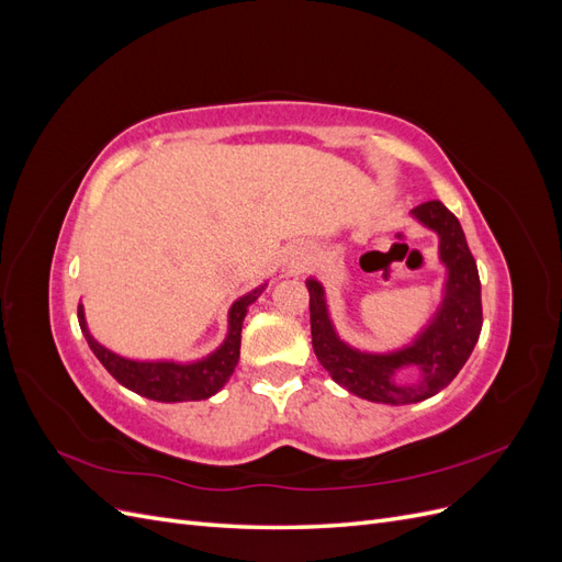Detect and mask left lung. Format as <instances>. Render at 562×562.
<instances>
[{
	"instance_id": "left-lung-1",
	"label": "left lung",
	"mask_w": 562,
	"mask_h": 562,
	"mask_svg": "<svg viewBox=\"0 0 562 562\" xmlns=\"http://www.w3.org/2000/svg\"><path fill=\"white\" fill-rule=\"evenodd\" d=\"M413 215L438 232L440 260L448 267L443 307L413 347L384 356L361 353L347 347L330 326L321 283L314 279L307 281L312 347L318 363L330 372L339 386L372 403L405 405L443 391L464 368L483 328L479 267L467 246L459 220L440 201L419 203L413 209ZM401 367H417L423 375L420 382L396 385L393 372Z\"/></svg>"
}]
</instances>
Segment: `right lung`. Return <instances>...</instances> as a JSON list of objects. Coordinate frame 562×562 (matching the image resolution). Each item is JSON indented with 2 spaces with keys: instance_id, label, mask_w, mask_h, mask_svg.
Listing matches in <instances>:
<instances>
[{
  "instance_id": "add662e5",
  "label": "right lung",
  "mask_w": 562,
  "mask_h": 562,
  "mask_svg": "<svg viewBox=\"0 0 562 562\" xmlns=\"http://www.w3.org/2000/svg\"><path fill=\"white\" fill-rule=\"evenodd\" d=\"M258 291L244 295L241 300L234 302L229 310V335L225 345L220 347L209 359L178 366V363H147V361H128L122 356L112 353L110 349L100 347L91 337L87 321H83V312L79 307V326L83 337L91 347V351L98 356V361L105 366L110 375L124 384L126 389L135 391L145 398L161 401V403H178V401H201L213 396L215 391L225 386L229 375L234 372L236 363H239V349H241V326L244 316L250 304L258 297Z\"/></svg>"
}]
</instances>
